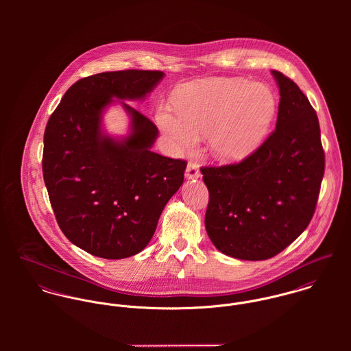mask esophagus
Segmentation results:
<instances>
[{
	"label": "esophagus",
	"instance_id": "obj_1",
	"mask_svg": "<svg viewBox=\"0 0 351 351\" xmlns=\"http://www.w3.org/2000/svg\"><path fill=\"white\" fill-rule=\"evenodd\" d=\"M185 177H186L188 180H193V178H200L201 173L200 169H199V166H197L196 163L191 162V163L188 165V167H186V171H185Z\"/></svg>",
	"mask_w": 351,
	"mask_h": 351
}]
</instances>
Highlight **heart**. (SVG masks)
<instances>
[{
  "label": "heart",
  "instance_id": "b5f03b06",
  "mask_svg": "<svg viewBox=\"0 0 351 351\" xmlns=\"http://www.w3.org/2000/svg\"><path fill=\"white\" fill-rule=\"evenodd\" d=\"M177 110L160 105L156 121L178 149H193L208 135L210 151L224 162L247 158L263 142L277 101L267 85L245 78H208L184 88Z\"/></svg>",
  "mask_w": 351,
  "mask_h": 351
}]
</instances>
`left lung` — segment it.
Masks as SVG:
<instances>
[{
    "instance_id": "8db88e82",
    "label": "left lung",
    "mask_w": 351,
    "mask_h": 351,
    "mask_svg": "<svg viewBox=\"0 0 351 351\" xmlns=\"http://www.w3.org/2000/svg\"><path fill=\"white\" fill-rule=\"evenodd\" d=\"M271 74L281 96L276 130L242 162L201 167L206 234L217 250L245 261L269 259L300 237L324 174L315 109L291 78Z\"/></svg>"
}]
</instances>
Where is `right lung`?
Instances as JSON below:
<instances>
[{"label":"right lung","instance_id":"add662e5","mask_svg":"<svg viewBox=\"0 0 351 351\" xmlns=\"http://www.w3.org/2000/svg\"><path fill=\"white\" fill-rule=\"evenodd\" d=\"M163 75L123 70L85 77L47 123L42 165L51 206L64 237L95 256L121 259L143 250L184 182L186 162L151 151L158 128L132 105L119 101L131 119L127 136L102 131V113L115 98L143 100Z\"/></svg>","mask_w":351,"mask_h":351}]
</instances>
